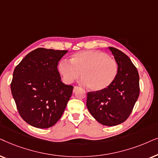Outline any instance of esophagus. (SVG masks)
Returning a JSON list of instances; mask_svg holds the SVG:
<instances>
[{
  "instance_id": "34e87169",
  "label": "esophagus",
  "mask_w": 158,
  "mask_h": 158,
  "mask_svg": "<svg viewBox=\"0 0 158 158\" xmlns=\"http://www.w3.org/2000/svg\"><path fill=\"white\" fill-rule=\"evenodd\" d=\"M79 89V87H77V86H75L74 87H73V92H75L76 91H77V90Z\"/></svg>"
}]
</instances>
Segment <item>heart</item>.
Here are the masks:
<instances>
[{
    "label": "heart",
    "instance_id": "obj_1",
    "mask_svg": "<svg viewBox=\"0 0 158 158\" xmlns=\"http://www.w3.org/2000/svg\"><path fill=\"white\" fill-rule=\"evenodd\" d=\"M58 71L66 84L81 76V83L92 91L107 89L117 77L118 67L114 58L98 50H85L73 54L70 59L60 60Z\"/></svg>",
    "mask_w": 158,
    "mask_h": 158
}]
</instances>
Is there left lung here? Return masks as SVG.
<instances>
[{
    "label": "left lung",
    "instance_id": "8db88e82",
    "mask_svg": "<svg viewBox=\"0 0 158 158\" xmlns=\"http://www.w3.org/2000/svg\"><path fill=\"white\" fill-rule=\"evenodd\" d=\"M118 67L115 81L107 89L87 93V107L101 124L118 125L129 117L139 95V77L135 66L125 53L110 47Z\"/></svg>",
    "mask_w": 158,
    "mask_h": 158
}]
</instances>
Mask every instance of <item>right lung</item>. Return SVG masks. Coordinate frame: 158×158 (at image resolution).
<instances>
[{
  "mask_svg": "<svg viewBox=\"0 0 158 158\" xmlns=\"http://www.w3.org/2000/svg\"><path fill=\"white\" fill-rule=\"evenodd\" d=\"M67 52L37 48L14 69L11 94L21 117L34 127L46 129L56 124L71 98L73 87L62 82L57 68Z\"/></svg>",
  "mask_w": 158,
  "mask_h": 158,
  "instance_id": "right-lung-1",
  "label": "right lung"
}]
</instances>
